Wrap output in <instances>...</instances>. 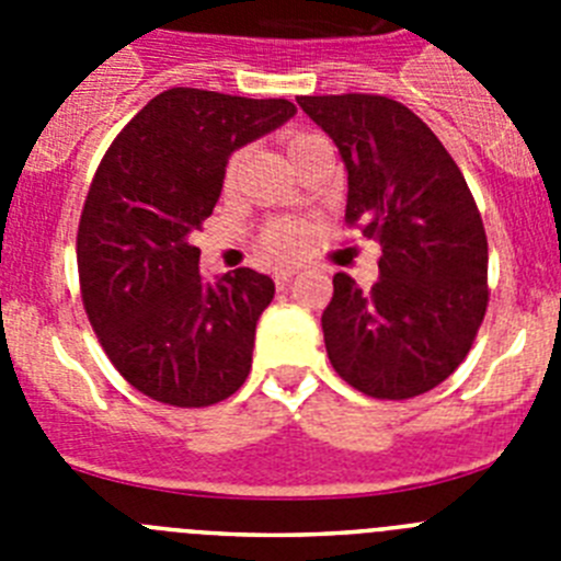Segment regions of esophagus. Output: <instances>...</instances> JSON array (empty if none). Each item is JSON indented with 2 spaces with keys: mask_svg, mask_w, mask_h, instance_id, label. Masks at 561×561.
I'll use <instances>...</instances> for the list:
<instances>
[{
  "mask_svg": "<svg viewBox=\"0 0 561 561\" xmlns=\"http://www.w3.org/2000/svg\"><path fill=\"white\" fill-rule=\"evenodd\" d=\"M295 275H297L295 270H275V275H272V277H275V284H277V286H286Z\"/></svg>",
  "mask_w": 561,
  "mask_h": 561,
  "instance_id": "obj_1",
  "label": "esophagus"
}]
</instances>
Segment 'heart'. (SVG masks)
Listing matches in <instances>:
<instances>
[{
	"instance_id": "obj_1",
	"label": "heart",
	"mask_w": 561,
	"mask_h": 561,
	"mask_svg": "<svg viewBox=\"0 0 561 561\" xmlns=\"http://www.w3.org/2000/svg\"><path fill=\"white\" fill-rule=\"evenodd\" d=\"M314 140H320V137L311 131L289 134V137H286V153H289V160H295L297 153L304 151V148H309ZM236 173H238V157H232V160L227 162V171H225L227 185H232V182H236ZM261 241H264V250L270 252V255L289 257V255H295V252L304 250L306 230L300 225H295V221H275V225L266 227V232Z\"/></svg>"
}]
</instances>
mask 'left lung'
<instances>
[{
    "label": "left lung",
    "mask_w": 561,
    "mask_h": 561,
    "mask_svg": "<svg viewBox=\"0 0 561 561\" xmlns=\"http://www.w3.org/2000/svg\"><path fill=\"white\" fill-rule=\"evenodd\" d=\"M348 171L345 225L381 247L379 280L345 272L323 311L336 374L374 399H413L455 374L489 306V244L463 173L433 128L385 95H306Z\"/></svg>",
    "instance_id": "8db88e82"
}]
</instances>
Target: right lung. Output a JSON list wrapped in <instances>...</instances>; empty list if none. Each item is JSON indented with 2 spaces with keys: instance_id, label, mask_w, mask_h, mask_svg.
Wrapping results in <instances>:
<instances>
[{
  "instance_id": "obj_1",
  "label": "right lung",
  "mask_w": 561,
  "mask_h": 561,
  "mask_svg": "<svg viewBox=\"0 0 561 561\" xmlns=\"http://www.w3.org/2000/svg\"><path fill=\"white\" fill-rule=\"evenodd\" d=\"M295 112L284 98L173 87L103 153L78 225L83 309L114 368L148 399L210 408L250 376L275 284L247 266L205 284L191 236L219 202L230 153Z\"/></svg>"
}]
</instances>
